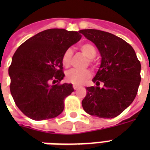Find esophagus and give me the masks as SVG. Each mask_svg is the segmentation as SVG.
I'll return each mask as SVG.
<instances>
[{"label": "esophagus", "mask_w": 150, "mask_h": 150, "mask_svg": "<svg viewBox=\"0 0 150 150\" xmlns=\"http://www.w3.org/2000/svg\"><path fill=\"white\" fill-rule=\"evenodd\" d=\"M73 88H74V89H75V90H76V89L79 88V86H77V85H73Z\"/></svg>", "instance_id": "34e87169"}]
</instances>
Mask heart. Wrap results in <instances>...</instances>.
Returning a JSON list of instances; mask_svg holds the SVG:
<instances>
[{"instance_id":"1","label":"heart","mask_w":150,"mask_h":150,"mask_svg":"<svg viewBox=\"0 0 150 150\" xmlns=\"http://www.w3.org/2000/svg\"><path fill=\"white\" fill-rule=\"evenodd\" d=\"M80 50L82 54L89 59V61H91V59H93L96 55V50L95 47L91 43H84L80 47ZM72 57V50L68 49L64 51L62 55V64L64 67H68L70 65ZM90 77V71L87 69H71L66 74V80L68 82H71L74 85H82Z\"/></svg>"}]
</instances>
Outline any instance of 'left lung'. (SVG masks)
<instances>
[{
	"label": "left lung",
	"instance_id": "1",
	"mask_svg": "<svg viewBox=\"0 0 150 150\" xmlns=\"http://www.w3.org/2000/svg\"><path fill=\"white\" fill-rule=\"evenodd\" d=\"M79 33L96 46L101 56L99 70L93 79L96 86L87 87L82 107L93 116L115 117L136 96L141 82L140 61L132 47L114 34L97 29ZM100 82L104 84L102 87Z\"/></svg>",
	"mask_w": 150,
	"mask_h": 150
}]
</instances>
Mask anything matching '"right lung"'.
Here are the masks:
<instances>
[{
    "instance_id": "obj_1",
    "label": "right lung",
    "mask_w": 150,
    "mask_h": 150,
    "mask_svg": "<svg viewBox=\"0 0 150 150\" xmlns=\"http://www.w3.org/2000/svg\"><path fill=\"white\" fill-rule=\"evenodd\" d=\"M79 32L50 29L39 33L19 46L8 69L10 91L21 111L29 118L42 121L62 113L64 99L72 84H59L64 77L62 55L80 40ZM59 83L52 86L51 82Z\"/></svg>"
}]
</instances>
